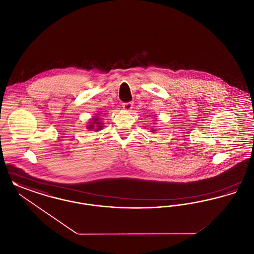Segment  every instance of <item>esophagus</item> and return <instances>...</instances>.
Returning <instances> with one entry per match:
<instances>
[{"instance_id": "obj_1", "label": "esophagus", "mask_w": 254, "mask_h": 254, "mask_svg": "<svg viewBox=\"0 0 254 254\" xmlns=\"http://www.w3.org/2000/svg\"><path fill=\"white\" fill-rule=\"evenodd\" d=\"M133 108V102H127L123 104V109L125 110H130Z\"/></svg>"}]
</instances>
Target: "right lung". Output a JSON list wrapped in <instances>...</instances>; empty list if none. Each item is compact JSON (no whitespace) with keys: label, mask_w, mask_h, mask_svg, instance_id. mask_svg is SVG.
<instances>
[{"label":"right lung","mask_w":254,"mask_h":254,"mask_svg":"<svg viewBox=\"0 0 254 254\" xmlns=\"http://www.w3.org/2000/svg\"><path fill=\"white\" fill-rule=\"evenodd\" d=\"M92 122L93 123H91V125H89L88 126V129H93L94 127H98V129H94L95 130H97V129H101L102 128V124L99 122V120H98V117H95L93 120H92Z\"/></svg>","instance_id":"1"}]
</instances>
